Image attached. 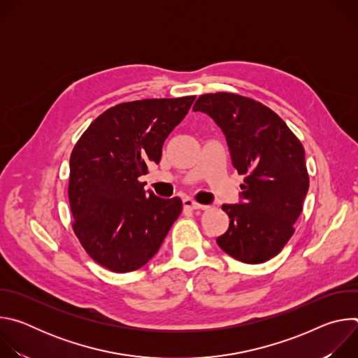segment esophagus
Here are the masks:
<instances>
[{"mask_svg":"<svg viewBox=\"0 0 358 358\" xmlns=\"http://www.w3.org/2000/svg\"><path fill=\"white\" fill-rule=\"evenodd\" d=\"M182 203H184V208H187V210H201V208H202L201 203L195 202V201L191 199V198H184Z\"/></svg>","mask_w":358,"mask_h":358,"instance_id":"esophagus-1","label":"esophagus"}]
</instances>
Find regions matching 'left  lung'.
I'll return each mask as SVG.
<instances>
[{
	"mask_svg": "<svg viewBox=\"0 0 358 358\" xmlns=\"http://www.w3.org/2000/svg\"><path fill=\"white\" fill-rule=\"evenodd\" d=\"M192 110L207 113L222 129L232 164L245 176L241 203L222 206L229 228L217 243L239 262L264 264L294 234L309 189L304 148L272 109L250 97L206 93Z\"/></svg>",
	"mask_w": 358,
	"mask_h": 358,
	"instance_id": "obj_1",
	"label": "left lung"
}]
</instances>
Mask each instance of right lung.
<instances>
[{
  "label": "right lung",
  "mask_w": 358,
  "mask_h": 358,
  "mask_svg": "<svg viewBox=\"0 0 358 358\" xmlns=\"http://www.w3.org/2000/svg\"><path fill=\"white\" fill-rule=\"evenodd\" d=\"M195 96L143 99L96 117L75 144L69 162L72 228L89 257L112 272L144 266L182 211L178 196L144 191L140 176L159 164L166 138Z\"/></svg>",
  "instance_id": "obj_1"
}]
</instances>
